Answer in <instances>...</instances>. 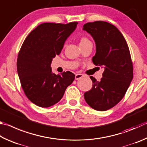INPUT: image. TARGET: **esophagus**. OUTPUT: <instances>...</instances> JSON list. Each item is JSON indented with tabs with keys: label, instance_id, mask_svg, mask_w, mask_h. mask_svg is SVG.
<instances>
[{
	"label": "esophagus",
	"instance_id": "obj_1",
	"mask_svg": "<svg viewBox=\"0 0 147 147\" xmlns=\"http://www.w3.org/2000/svg\"><path fill=\"white\" fill-rule=\"evenodd\" d=\"M84 74H76L75 80H78L83 78V77H84Z\"/></svg>",
	"mask_w": 147,
	"mask_h": 147
}]
</instances>
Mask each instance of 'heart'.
Instances as JSON below:
<instances>
[{"mask_svg": "<svg viewBox=\"0 0 147 147\" xmlns=\"http://www.w3.org/2000/svg\"><path fill=\"white\" fill-rule=\"evenodd\" d=\"M89 40H88L87 38H85V37H83V38H82L81 40H80V44L85 43V42H89Z\"/></svg>", "mask_w": 147, "mask_h": 147, "instance_id": "b5f03b06", "label": "heart"}]
</instances>
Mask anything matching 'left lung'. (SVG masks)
<instances>
[{
    "label": "left lung",
    "mask_w": 147,
    "mask_h": 147,
    "mask_svg": "<svg viewBox=\"0 0 147 147\" xmlns=\"http://www.w3.org/2000/svg\"><path fill=\"white\" fill-rule=\"evenodd\" d=\"M83 30L89 33L95 42L92 62L104 68L100 81L90 76L92 87L84 93V98L94 110L105 111L121 100L133 78L129 49L121 32L110 23L89 22L84 25Z\"/></svg>",
    "instance_id": "8db88e82"
}]
</instances>
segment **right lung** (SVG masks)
Segmentation results:
<instances>
[{"instance_id": "right-lung-1", "label": "right lung", "mask_w": 147, "mask_h": 147, "mask_svg": "<svg viewBox=\"0 0 147 147\" xmlns=\"http://www.w3.org/2000/svg\"><path fill=\"white\" fill-rule=\"evenodd\" d=\"M78 22L43 23L26 37L18 53L17 73L25 94L32 103L49 107L58 103L74 80L71 72L56 74L51 64L59 55Z\"/></svg>"}]
</instances>
